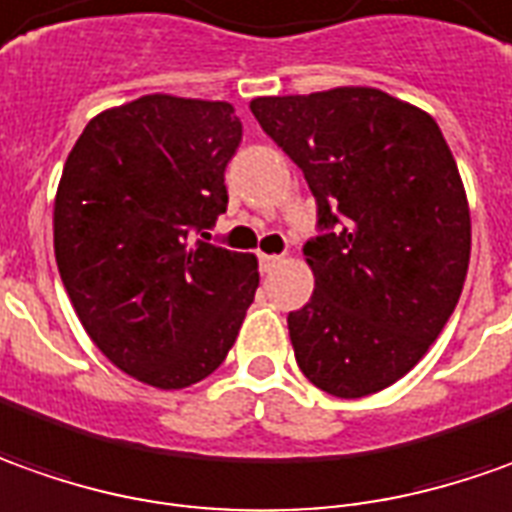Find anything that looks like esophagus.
<instances>
[{"mask_svg":"<svg viewBox=\"0 0 512 512\" xmlns=\"http://www.w3.org/2000/svg\"><path fill=\"white\" fill-rule=\"evenodd\" d=\"M280 263H283V257L280 255H260V271H266V274L277 269Z\"/></svg>","mask_w":512,"mask_h":512,"instance_id":"obj_1","label":"esophagus"}]
</instances>
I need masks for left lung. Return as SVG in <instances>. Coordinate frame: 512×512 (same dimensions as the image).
Returning <instances> with one entry per match:
<instances>
[{"label":"left lung","instance_id":"8db88e82","mask_svg":"<svg viewBox=\"0 0 512 512\" xmlns=\"http://www.w3.org/2000/svg\"><path fill=\"white\" fill-rule=\"evenodd\" d=\"M249 109L300 165L325 229L302 249L314 294L288 314L300 370L336 398L392 387L446 328L471 260L468 198L440 125L373 86Z\"/></svg>","mask_w":512,"mask_h":512}]
</instances>
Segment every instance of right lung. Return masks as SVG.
<instances>
[{"mask_svg": "<svg viewBox=\"0 0 512 512\" xmlns=\"http://www.w3.org/2000/svg\"><path fill=\"white\" fill-rule=\"evenodd\" d=\"M241 134L232 103L142 95L92 117L66 156L61 280L97 350L148 387L215 373L255 300L257 257L193 238L227 212Z\"/></svg>", "mask_w": 512, "mask_h": 512, "instance_id": "obj_1", "label": "right lung"}]
</instances>
